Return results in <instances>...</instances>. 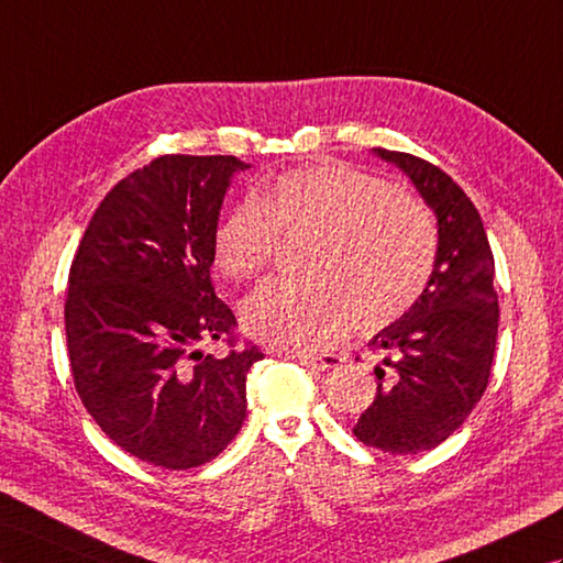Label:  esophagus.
<instances>
[{"mask_svg":"<svg viewBox=\"0 0 563 563\" xmlns=\"http://www.w3.org/2000/svg\"><path fill=\"white\" fill-rule=\"evenodd\" d=\"M291 358H296L298 364H303L308 368H316V371H328V368H334V366L342 364V356L340 354H318V356H313V354H296Z\"/></svg>","mask_w":563,"mask_h":563,"instance_id":"34e87169","label":"esophagus"}]
</instances>
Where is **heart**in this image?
Segmentation results:
<instances>
[{"label":"heart","mask_w":563,"mask_h":563,"mask_svg":"<svg viewBox=\"0 0 563 563\" xmlns=\"http://www.w3.org/2000/svg\"><path fill=\"white\" fill-rule=\"evenodd\" d=\"M279 235H310L306 282H267L243 303L260 342L313 352L332 344L352 316L378 330L427 289L439 235L419 199L342 164L282 173L243 199L214 229V265L250 279L269 265Z\"/></svg>","instance_id":"heart-1"}]
</instances>
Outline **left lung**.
Segmentation results:
<instances>
[{
    "label": "left lung",
    "mask_w": 563,
    "mask_h": 563,
    "mask_svg": "<svg viewBox=\"0 0 563 563\" xmlns=\"http://www.w3.org/2000/svg\"><path fill=\"white\" fill-rule=\"evenodd\" d=\"M417 187L435 221L439 250L427 289L368 346L378 393L354 435L390 455L431 451L462 427L489 383L498 296L494 255L472 199L439 166L402 152L373 148Z\"/></svg>",
    "instance_id": "obj_1"
}]
</instances>
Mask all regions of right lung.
Masks as SVG:
<instances>
[{"mask_svg":"<svg viewBox=\"0 0 563 563\" xmlns=\"http://www.w3.org/2000/svg\"><path fill=\"white\" fill-rule=\"evenodd\" d=\"M235 156H158L122 178L71 260L65 330L86 411L124 453L166 470L214 460L245 421L257 346L235 344V318L211 286L214 229Z\"/></svg>","mask_w":563,"mask_h":563,"instance_id":"right-lung-1","label":"right lung"}]
</instances>
